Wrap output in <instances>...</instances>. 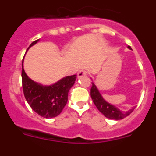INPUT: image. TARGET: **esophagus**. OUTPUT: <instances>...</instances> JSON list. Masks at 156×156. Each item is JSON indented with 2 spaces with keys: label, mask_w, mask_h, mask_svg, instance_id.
<instances>
[{
  "label": "esophagus",
  "mask_w": 156,
  "mask_h": 156,
  "mask_svg": "<svg viewBox=\"0 0 156 156\" xmlns=\"http://www.w3.org/2000/svg\"><path fill=\"white\" fill-rule=\"evenodd\" d=\"M87 72L84 69H81L80 70L79 73H78V77H83V76H87Z\"/></svg>",
  "instance_id": "obj_1"
}]
</instances>
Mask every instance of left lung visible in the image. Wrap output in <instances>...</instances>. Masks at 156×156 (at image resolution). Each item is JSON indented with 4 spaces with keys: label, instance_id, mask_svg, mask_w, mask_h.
Wrapping results in <instances>:
<instances>
[{
    "label": "left lung",
    "instance_id": "1",
    "mask_svg": "<svg viewBox=\"0 0 156 156\" xmlns=\"http://www.w3.org/2000/svg\"><path fill=\"white\" fill-rule=\"evenodd\" d=\"M127 48L129 49H131L129 46H128ZM90 96H91L92 100L98 109L108 119L119 120V119H122L125 117L128 116L134 109V107H133L128 111H122V110L117 108L115 106L105 101V100H104L102 96L101 95L97 87L95 86L94 83H92V86L90 88Z\"/></svg>",
    "mask_w": 156,
    "mask_h": 156
}]
</instances>
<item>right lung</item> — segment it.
Segmentation results:
<instances>
[{"mask_svg": "<svg viewBox=\"0 0 156 156\" xmlns=\"http://www.w3.org/2000/svg\"><path fill=\"white\" fill-rule=\"evenodd\" d=\"M38 41L39 40L34 41L28 49ZM22 66L23 93L32 109L47 119L58 115L67 103L69 90L73 86L76 75L64 77L50 86H43L29 78L24 71L23 64Z\"/></svg>", "mask_w": 156, "mask_h": 156, "instance_id": "1", "label": "right lung"}]
</instances>
